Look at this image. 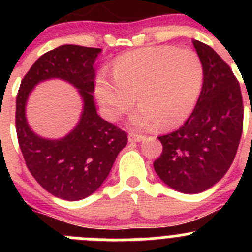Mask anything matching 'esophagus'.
<instances>
[{
  "label": "esophagus",
  "mask_w": 252,
  "mask_h": 252,
  "mask_svg": "<svg viewBox=\"0 0 252 252\" xmlns=\"http://www.w3.org/2000/svg\"><path fill=\"white\" fill-rule=\"evenodd\" d=\"M128 140L130 142H140L144 140V136L140 135V134H135V133H129L128 135Z\"/></svg>",
  "instance_id": "34e87169"
}]
</instances>
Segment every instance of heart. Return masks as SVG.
Here are the masks:
<instances>
[{"label": "heart", "mask_w": 252, "mask_h": 252, "mask_svg": "<svg viewBox=\"0 0 252 252\" xmlns=\"http://www.w3.org/2000/svg\"><path fill=\"white\" fill-rule=\"evenodd\" d=\"M204 64L196 52L174 46L131 51L116 60L113 77L102 72L95 81V96L111 121L133 106L134 128L149 130L158 126L173 128L192 113L204 85Z\"/></svg>", "instance_id": "heart-1"}]
</instances>
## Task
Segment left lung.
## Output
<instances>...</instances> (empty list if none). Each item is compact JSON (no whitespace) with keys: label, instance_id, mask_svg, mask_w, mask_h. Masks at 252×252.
<instances>
[{"label":"left lung","instance_id":"1","mask_svg":"<svg viewBox=\"0 0 252 252\" xmlns=\"http://www.w3.org/2000/svg\"><path fill=\"white\" fill-rule=\"evenodd\" d=\"M205 78L194 111L177 130L158 136L163 150L154 168L177 191L197 194L220 182L232 166L243 133L240 85L212 47L194 40Z\"/></svg>","mask_w":252,"mask_h":252}]
</instances>
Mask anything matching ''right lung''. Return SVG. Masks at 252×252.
Here are the masks:
<instances>
[{"mask_svg": "<svg viewBox=\"0 0 252 252\" xmlns=\"http://www.w3.org/2000/svg\"><path fill=\"white\" fill-rule=\"evenodd\" d=\"M101 48L78 45L44 53L20 83L16 101L18 142L28 169L53 196L68 201L85 199L102 185L121 150L126 133L101 118L94 102L95 61ZM62 78L78 89L83 112L75 129L61 139H45L32 131L25 116L32 89L48 78Z\"/></svg>", "mask_w": 252, "mask_h": 252, "instance_id": "right-lung-1", "label": "right lung"}]
</instances>
